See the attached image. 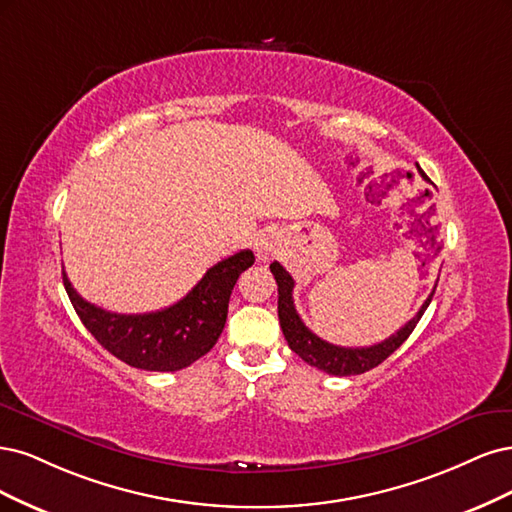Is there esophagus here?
Returning a JSON list of instances; mask_svg holds the SVG:
<instances>
[{
    "label": "esophagus",
    "instance_id": "esophagus-1",
    "mask_svg": "<svg viewBox=\"0 0 512 512\" xmlns=\"http://www.w3.org/2000/svg\"><path fill=\"white\" fill-rule=\"evenodd\" d=\"M278 253V238L274 234H261L255 242V255L259 261H270Z\"/></svg>",
    "mask_w": 512,
    "mask_h": 512
}]
</instances>
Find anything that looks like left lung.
Returning <instances> with one entry per match:
<instances>
[{
    "label": "left lung",
    "mask_w": 512,
    "mask_h": 512,
    "mask_svg": "<svg viewBox=\"0 0 512 512\" xmlns=\"http://www.w3.org/2000/svg\"><path fill=\"white\" fill-rule=\"evenodd\" d=\"M417 170L419 174L427 180L425 172L419 168L417 163ZM270 272L276 278V285H278V321L280 327H283V334L285 340L289 342L291 351L298 353L306 364L315 366L327 374H334V376H353V374H364L372 368H376L378 364H383V361L395 351L400 349L402 342L412 334V329L417 327L419 319L423 317L425 308L430 306L432 298H434V291L427 295V300L423 302V306L419 308V312L415 317H412L406 325H402L398 332L391 334L389 338H385L383 342L372 344V346H357V349H349V346H336V344H329L325 340H321L317 334H312L310 329L304 325V321L300 319L298 310H295L293 304V278L291 274L280 266L278 261L270 263ZM438 285V280H436Z\"/></svg>",
    "instance_id": "8db88e82"
}]
</instances>
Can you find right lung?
Returning a JSON list of instances; mask_svg holds the SVG:
<instances>
[{
  "label": "right lung",
  "instance_id": "right-lung-1",
  "mask_svg": "<svg viewBox=\"0 0 512 512\" xmlns=\"http://www.w3.org/2000/svg\"><path fill=\"white\" fill-rule=\"evenodd\" d=\"M253 263V251H240L214 263L183 300L144 315H117L82 300L65 270L61 274L76 315L108 353L131 368L176 372L217 344L227 319L229 295L238 276Z\"/></svg>",
  "mask_w": 512,
  "mask_h": 512
}]
</instances>
